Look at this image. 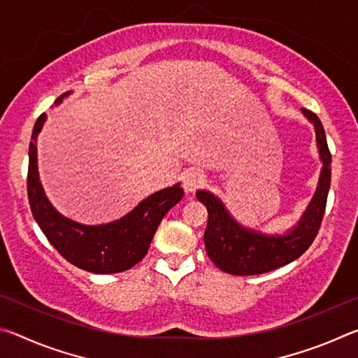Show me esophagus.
<instances>
[{"label":"esophagus","instance_id":"esophagus-1","mask_svg":"<svg viewBox=\"0 0 358 358\" xmlns=\"http://www.w3.org/2000/svg\"><path fill=\"white\" fill-rule=\"evenodd\" d=\"M205 181V177L201 172L196 171H189L183 173V178H181V183H183V187L186 192H194L199 186H202Z\"/></svg>","mask_w":358,"mask_h":358}]
</instances>
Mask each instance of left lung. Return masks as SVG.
Returning a JSON list of instances; mask_svg holds the SVG:
<instances>
[{
    "instance_id": "left-lung-1",
    "label": "left lung",
    "mask_w": 358,
    "mask_h": 358,
    "mask_svg": "<svg viewBox=\"0 0 358 358\" xmlns=\"http://www.w3.org/2000/svg\"><path fill=\"white\" fill-rule=\"evenodd\" d=\"M301 113L316 131L322 171L310 205L300 221L286 234L271 235L241 226L213 192L205 189L196 192L197 201L202 202L208 211V222L203 234L207 254L217 268L229 275H260L280 268L299 259L316 238L330 189L331 155L317 115L306 108H301Z\"/></svg>"
}]
</instances>
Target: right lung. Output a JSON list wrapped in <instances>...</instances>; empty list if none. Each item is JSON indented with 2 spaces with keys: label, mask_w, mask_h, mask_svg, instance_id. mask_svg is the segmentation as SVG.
Returning <instances> with one entry per match:
<instances>
[{
  "label": "right lung",
  "mask_w": 358,
  "mask_h": 358,
  "mask_svg": "<svg viewBox=\"0 0 358 358\" xmlns=\"http://www.w3.org/2000/svg\"><path fill=\"white\" fill-rule=\"evenodd\" d=\"M69 94L59 96L55 104ZM45 120L47 115L42 113L36 121L28 151V201L36 222L53 248L78 268L96 275L131 268L145 257L162 217L183 197V187L177 183L151 194L117 221L96 226L72 221L50 203L39 180L36 142Z\"/></svg>",
  "instance_id": "add662e5"
}]
</instances>
